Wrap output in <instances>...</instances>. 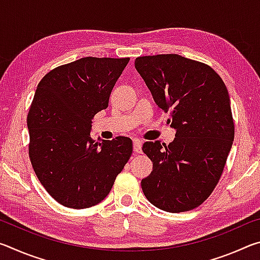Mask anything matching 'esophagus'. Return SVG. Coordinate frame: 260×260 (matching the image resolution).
Wrapping results in <instances>:
<instances>
[{
	"label": "esophagus",
	"instance_id": "34e87169",
	"mask_svg": "<svg viewBox=\"0 0 260 260\" xmlns=\"http://www.w3.org/2000/svg\"><path fill=\"white\" fill-rule=\"evenodd\" d=\"M134 144H133V149H134V151L135 152H138V153H140L141 152V150H142V140H139V139H135L134 141Z\"/></svg>",
	"mask_w": 260,
	"mask_h": 260
}]
</instances>
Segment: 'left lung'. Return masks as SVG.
Masks as SVG:
<instances>
[{
  "instance_id": "obj_1",
  "label": "left lung",
  "mask_w": 260,
  "mask_h": 260,
  "mask_svg": "<svg viewBox=\"0 0 260 260\" xmlns=\"http://www.w3.org/2000/svg\"><path fill=\"white\" fill-rule=\"evenodd\" d=\"M135 69L177 131L169 146L143 144L152 161V172L141 181L143 193L166 212L190 211L213 191L233 146L228 90L209 65L177 54L138 57Z\"/></svg>"
}]
</instances>
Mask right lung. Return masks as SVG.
<instances>
[{
	"mask_svg": "<svg viewBox=\"0 0 260 260\" xmlns=\"http://www.w3.org/2000/svg\"><path fill=\"white\" fill-rule=\"evenodd\" d=\"M128 61L83 57L51 70L35 90L27 114L29 159L48 193L67 208L103 201L133 151L125 136L90 138L91 120L108 108Z\"/></svg>",
	"mask_w": 260,
	"mask_h": 260,
	"instance_id": "obj_1",
	"label": "right lung"
}]
</instances>
